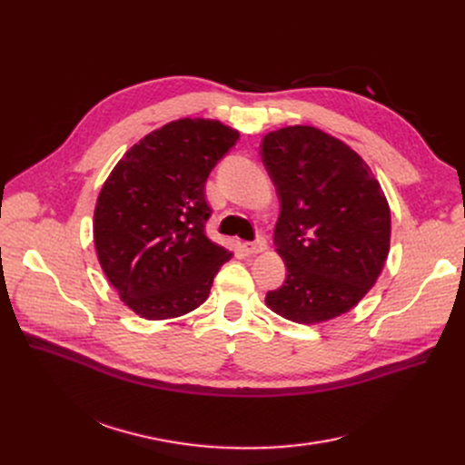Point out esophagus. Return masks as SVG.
I'll return each instance as SVG.
<instances>
[{"label":"esophagus","instance_id":"1","mask_svg":"<svg viewBox=\"0 0 465 465\" xmlns=\"http://www.w3.org/2000/svg\"><path fill=\"white\" fill-rule=\"evenodd\" d=\"M244 250L250 253V255H255V253H261L267 250V240H264V236H257L255 242H246L244 244Z\"/></svg>","mask_w":465,"mask_h":465}]
</instances>
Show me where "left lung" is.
Returning <instances> with one entry per match:
<instances>
[{"instance_id":"1","label":"left lung","mask_w":465,"mask_h":465,"mask_svg":"<svg viewBox=\"0 0 465 465\" xmlns=\"http://www.w3.org/2000/svg\"><path fill=\"white\" fill-rule=\"evenodd\" d=\"M280 198L274 246L287 276L271 311L297 323L333 320L377 282L390 252V206L367 163L314 126H285L261 142Z\"/></svg>"}]
</instances>
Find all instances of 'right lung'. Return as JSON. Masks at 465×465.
Segmentation results:
<instances>
[{"label":"right lung","instance_id":"obj_1","mask_svg":"<svg viewBox=\"0 0 465 465\" xmlns=\"http://www.w3.org/2000/svg\"><path fill=\"white\" fill-rule=\"evenodd\" d=\"M240 134L212 119H180L132 145L105 180L94 246L121 301L145 320L201 306L231 252L206 236V180Z\"/></svg>","mask_w":465,"mask_h":465}]
</instances>
